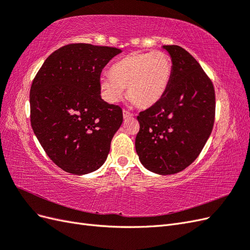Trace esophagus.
<instances>
[{"instance_id":"esophagus-1","label":"esophagus","mask_w":250,"mask_h":250,"mask_svg":"<svg viewBox=\"0 0 250 250\" xmlns=\"http://www.w3.org/2000/svg\"><path fill=\"white\" fill-rule=\"evenodd\" d=\"M134 115L132 112H130V111H128V110H126V109H124L123 110V117H124V119H128V118H131V117H133Z\"/></svg>"}]
</instances>
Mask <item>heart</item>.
Returning a JSON list of instances; mask_svg holds the SVG:
<instances>
[{
    "label": "heart",
    "instance_id": "b5f03b06",
    "mask_svg": "<svg viewBox=\"0 0 250 250\" xmlns=\"http://www.w3.org/2000/svg\"><path fill=\"white\" fill-rule=\"evenodd\" d=\"M173 64L164 52L132 53L110 67V75L100 78V86L108 102L115 103L127 87V96L141 108L153 106L167 93Z\"/></svg>",
    "mask_w": 250,
    "mask_h": 250
}]
</instances>
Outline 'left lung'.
<instances>
[{"label":"left lung","instance_id":"obj_1","mask_svg":"<svg viewBox=\"0 0 250 250\" xmlns=\"http://www.w3.org/2000/svg\"><path fill=\"white\" fill-rule=\"evenodd\" d=\"M163 48L172 59V79L162 99L138 116L135 150L146 169L170 175L200 154L213 130L216 99L213 82L190 53Z\"/></svg>","mask_w":250,"mask_h":250}]
</instances>
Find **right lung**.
<instances>
[{
    "mask_svg": "<svg viewBox=\"0 0 250 250\" xmlns=\"http://www.w3.org/2000/svg\"><path fill=\"white\" fill-rule=\"evenodd\" d=\"M119 53L112 47L66 44L44 60L33 79L32 129L52 162L67 173L99 169L122 125V108L100 96L101 72Z\"/></svg>",
    "mask_w": 250,
    "mask_h": 250,
    "instance_id": "obj_1",
    "label": "right lung"
}]
</instances>
